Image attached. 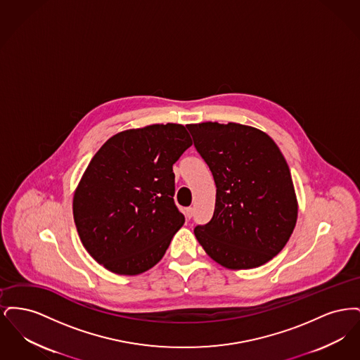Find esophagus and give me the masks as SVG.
Returning a JSON list of instances; mask_svg holds the SVG:
<instances>
[{"label": "esophagus", "mask_w": 360, "mask_h": 360, "mask_svg": "<svg viewBox=\"0 0 360 360\" xmlns=\"http://www.w3.org/2000/svg\"><path fill=\"white\" fill-rule=\"evenodd\" d=\"M193 212H194V209L188 206V207H186V209H185V216H186L188 219H191V217H193Z\"/></svg>", "instance_id": "esophagus-1"}]
</instances>
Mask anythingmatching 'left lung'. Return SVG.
Returning <instances> with one entry per match:
<instances>
[{
  "label": "left lung",
  "instance_id": "8db88e82",
  "mask_svg": "<svg viewBox=\"0 0 360 360\" xmlns=\"http://www.w3.org/2000/svg\"><path fill=\"white\" fill-rule=\"evenodd\" d=\"M188 129L217 188L212 220L194 228L198 243L231 270L267 263L290 239L298 213L281 150L267 134L236 122L207 121Z\"/></svg>",
  "mask_w": 360,
  "mask_h": 360
}]
</instances>
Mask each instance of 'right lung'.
Instances as JSON below:
<instances>
[{"instance_id":"add662e5","label":"right lung","mask_w":360,"mask_h":360,"mask_svg":"<svg viewBox=\"0 0 360 360\" xmlns=\"http://www.w3.org/2000/svg\"><path fill=\"white\" fill-rule=\"evenodd\" d=\"M181 124H154L110 137L74 193L86 251L115 274L137 275L163 257L185 223L174 202L172 165L191 146Z\"/></svg>"}]
</instances>
